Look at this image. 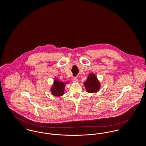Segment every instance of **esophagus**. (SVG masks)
Here are the masks:
<instances>
[{
    "instance_id": "obj_1",
    "label": "esophagus",
    "mask_w": 146,
    "mask_h": 146,
    "mask_svg": "<svg viewBox=\"0 0 146 146\" xmlns=\"http://www.w3.org/2000/svg\"><path fill=\"white\" fill-rule=\"evenodd\" d=\"M72 81H73V82H74V83H76V82H78V79H77V78H76V76H74V77L73 78Z\"/></svg>"
}]
</instances>
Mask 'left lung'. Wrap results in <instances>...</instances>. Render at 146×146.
I'll use <instances>...</instances> for the list:
<instances>
[{
  "instance_id": "1",
  "label": "left lung",
  "mask_w": 146,
  "mask_h": 146,
  "mask_svg": "<svg viewBox=\"0 0 146 146\" xmlns=\"http://www.w3.org/2000/svg\"><path fill=\"white\" fill-rule=\"evenodd\" d=\"M84 85L87 92L90 93L96 92L100 88V84L97 77L93 73H91L89 75L87 80L84 83Z\"/></svg>"
}]
</instances>
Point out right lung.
Segmentation results:
<instances>
[{"label": "right lung", "mask_w": 146, "mask_h": 146, "mask_svg": "<svg viewBox=\"0 0 146 146\" xmlns=\"http://www.w3.org/2000/svg\"><path fill=\"white\" fill-rule=\"evenodd\" d=\"M67 83L60 82L55 79L54 82L53 86L51 89V93L55 96H61L64 94L65 85Z\"/></svg>", "instance_id": "obj_1"}]
</instances>
